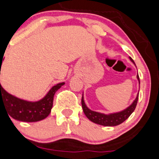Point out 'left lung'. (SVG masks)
I'll return each instance as SVG.
<instances>
[{
  "instance_id": "left-lung-1",
  "label": "left lung",
  "mask_w": 159,
  "mask_h": 159,
  "mask_svg": "<svg viewBox=\"0 0 159 159\" xmlns=\"http://www.w3.org/2000/svg\"><path fill=\"white\" fill-rule=\"evenodd\" d=\"M129 59L135 64L133 59L131 57H129ZM137 79L139 81V83H140V78H139L138 75ZM138 97H139V93L136 96V100L133 101V103L129 107L125 109L124 111L118 112V113L110 114V115H104V114L99 113V112H96V111H91L90 109H89L86 105H85V103H84L83 96L82 98H81V105H82L83 111H84V115H86V117L90 121L96 123V124L104 125V126H115V125H118L124 122L131 115V114L133 113L135 108H136V104H137Z\"/></svg>"
}]
</instances>
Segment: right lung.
I'll return each instance as SVG.
<instances>
[{
    "label": "right lung",
    "mask_w": 159,
    "mask_h": 159,
    "mask_svg": "<svg viewBox=\"0 0 159 159\" xmlns=\"http://www.w3.org/2000/svg\"><path fill=\"white\" fill-rule=\"evenodd\" d=\"M2 60L3 58L0 59V68H1ZM63 84L64 82L54 85L47 95L39 101L29 102L9 94L2 88L0 84V107L1 105L4 106L7 110L8 115L18 121L26 122L41 121L48 117L50 114L55 93Z\"/></svg>",
    "instance_id": "1"
}]
</instances>
